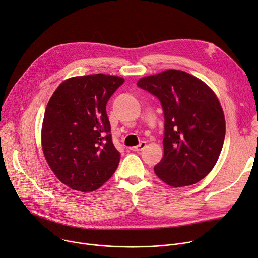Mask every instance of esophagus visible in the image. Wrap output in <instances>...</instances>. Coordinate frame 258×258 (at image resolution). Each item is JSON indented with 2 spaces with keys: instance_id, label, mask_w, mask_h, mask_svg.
<instances>
[{
  "instance_id": "esophagus-1",
  "label": "esophagus",
  "mask_w": 258,
  "mask_h": 258,
  "mask_svg": "<svg viewBox=\"0 0 258 258\" xmlns=\"http://www.w3.org/2000/svg\"><path fill=\"white\" fill-rule=\"evenodd\" d=\"M145 146H146V142L142 141L139 145H137V146H135V147H131L130 149H131L132 151H142V150L145 148Z\"/></svg>"
}]
</instances>
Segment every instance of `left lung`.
<instances>
[{"label":"left lung","instance_id":"obj_1","mask_svg":"<svg viewBox=\"0 0 258 258\" xmlns=\"http://www.w3.org/2000/svg\"><path fill=\"white\" fill-rule=\"evenodd\" d=\"M139 88L159 98L164 112V157L154 173L167 184H194L215 167L225 138L222 107L207 84L169 70L142 78Z\"/></svg>","mask_w":258,"mask_h":258}]
</instances>
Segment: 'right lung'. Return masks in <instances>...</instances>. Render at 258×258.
Listing matches in <instances>:
<instances>
[{
	"label": "right lung",
	"mask_w": 258,
	"mask_h": 258,
	"mask_svg": "<svg viewBox=\"0 0 258 258\" xmlns=\"http://www.w3.org/2000/svg\"><path fill=\"white\" fill-rule=\"evenodd\" d=\"M123 83L102 74L75 77L48 101L41 131L44 158L58 179L74 190H97L119 165L106 106Z\"/></svg>",
	"instance_id": "right-lung-1"
}]
</instances>
